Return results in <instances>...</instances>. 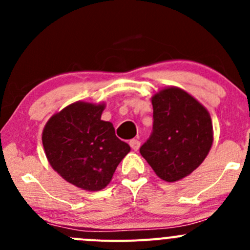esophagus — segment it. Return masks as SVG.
Listing matches in <instances>:
<instances>
[{
	"mask_svg": "<svg viewBox=\"0 0 250 250\" xmlns=\"http://www.w3.org/2000/svg\"><path fill=\"white\" fill-rule=\"evenodd\" d=\"M129 145H130V147H132V150L138 151V150H139V147H140V141L137 140V139H132L129 141Z\"/></svg>",
	"mask_w": 250,
	"mask_h": 250,
	"instance_id": "1",
	"label": "esophagus"
}]
</instances>
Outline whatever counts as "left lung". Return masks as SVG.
Segmentation results:
<instances>
[{"label": "left lung", "mask_w": 250, "mask_h": 250, "mask_svg": "<svg viewBox=\"0 0 250 250\" xmlns=\"http://www.w3.org/2000/svg\"><path fill=\"white\" fill-rule=\"evenodd\" d=\"M153 127L140 153L162 180L173 183L191 174L213 144L209 112L192 95L168 87L151 99Z\"/></svg>", "instance_id": "1"}]
</instances>
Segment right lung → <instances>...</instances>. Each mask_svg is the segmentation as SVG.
I'll list each match as a JSON object with an SVG mask.
<instances>
[{
  "mask_svg": "<svg viewBox=\"0 0 250 250\" xmlns=\"http://www.w3.org/2000/svg\"><path fill=\"white\" fill-rule=\"evenodd\" d=\"M105 104L76 102L48 120L42 144L53 169L67 183L87 191L107 186L116 168L130 151L102 120Z\"/></svg>",
  "mask_w": 250,
  "mask_h": 250,
  "instance_id": "right-lung-1",
  "label": "right lung"
}]
</instances>
